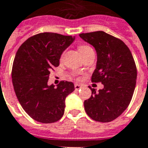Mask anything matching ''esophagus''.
<instances>
[{
  "label": "esophagus",
  "instance_id": "obj_1",
  "mask_svg": "<svg viewBox=\"0 0 148 148\" xmlns=\"http://www.w3.org/2000/svg\"><path fill=\"white\" fill-rule=\"evenodd\" d=\"M74 88H75V90H79V89L82 88V86H80V85L78 84H74Z\"/></svg>",
  "mask_w": 148,
  "mask_h": 148
}]
</instances>
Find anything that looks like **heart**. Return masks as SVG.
<instances>
[{"instance_id":"b5f03b06","label":"heart","mask_w":148,"mask_h":148,"mask_svg":"<svg viewBox=\"0 0 148 148\" xmlns=\"http://www.w3.org/2000/svg\"><path fill=\"white\" fill-rule=\"evenodd\" d=\"M91 48L90 47V46H88V45H82L79 46V48H78V49H79V52L81 53H83L85 52V51H86V50H89V49H90Z\"/></svg>"}]
</instances>
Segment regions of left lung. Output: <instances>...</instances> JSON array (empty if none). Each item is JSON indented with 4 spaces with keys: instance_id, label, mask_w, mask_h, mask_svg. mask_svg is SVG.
I'll return each instance as SVG.
<instances>
[{
    "instance_id": "8db88e82",
    "label": "left lung",
    "mask_w": 148,
    "mask_h": 148,
    "mask_svg": "<svg viewBox=\"0 0 148 148\" xmlns=\"http://www.w3.org/2000/svg\"><path fill=\"white\" fill-rule=\"evenodd\" d=\"M79 36L97 52L92 82L104 86L99 92L90 87L92 95L84 101L85 110L93 120L109 123L121 115L131 103L137 77L135 60L124 42L103 31Z\"/></svg>"
}]
</instances>
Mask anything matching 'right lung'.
Returning a JSON list of instances; mask_svg holds the SVG:
<instances>
[{
    "label": "right lung",
    "mask_w": 148,
    "mask_h": 148,
    "mask_svg": "<svg viewBox=\"0 0 148 148\" xmlns=\"http://www.w3.org/2000/svg\"><path fill=\"white\" fill-rule=\"evenodd\" d=\"M72 36L41 33L19 47L12 68L16 98L33 119L52 123L63 116L65 99L74 90L73 82L61 81L57 88L48 86L50 71L59 66L62 53L74 42Z\"/></svg>",
    "instance_id": "add662e5"
}]
</instances>
